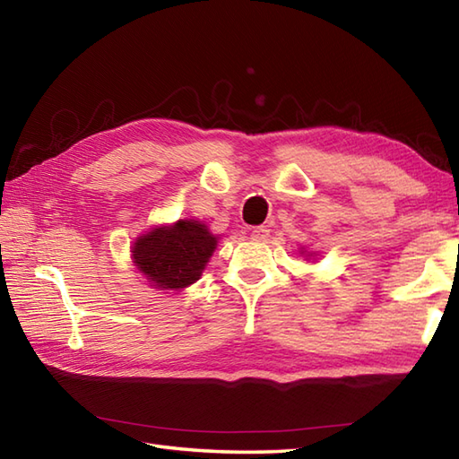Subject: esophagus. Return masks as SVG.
<instances>
[{
	"label": "esophagus",
	"mask_w": 459,
	"mask_h": 459,
	"mask_svg": "<svg viewBox=\"0 0 459 459\" xmlns=\"http://www.w3.org/2000/svg\"><path fill=\"white\" fill-rule=\"evenodd\" d=\"M250 237H252V240L264 242L270 237V230L266 227H255V229H252V232H250Z\"/></svg>",
	"instance_id": "obj_1"
}]
</instances>
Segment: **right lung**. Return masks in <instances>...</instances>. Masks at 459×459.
<instances>
[{
    "instance_id": "1",
    "label": "right lung",
    "mask_w": 459,
    "mask_h": 459,
    "mask_svg": "<svg viewBox=\"0 0 459 459\" xmlns=\"http://www.w3.org/2000/svg\"><path fill=\"white\" fill-rule=\"evenodd\" d=\"M217 240L204 222L179 219L135 238L132 260L152 286L179 291L201 278Z\"/></svg>"
}]
</instances>
